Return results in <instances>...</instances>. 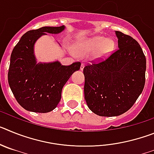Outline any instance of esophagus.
Segmentation results:
<instances>
[{
	"label": "esophagus",
	"instance_id": "obj_1",
	"mask_svg": "<svg viewBox=\"0 0 154 154\" xmlns=\"http://www.w3.org/2000/svg\"><path fill=\"white\" fill-rule=\"evenodd\" d=\"M83 69H84V63H82L81 66H80V69H81V70H82Z\"/></svg>",
	"mask_w": 154,
	"mask_h": 154
}]
</instances>
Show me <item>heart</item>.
<instances>
[{
  "instance_id": "b5f03b06",
  "label": "heart",
  "mask_w": 154,
  "mask_h": 154,
  "mask_svg": "<svg viewBox=\"0 0 154 154\" xmlns=\"http://www.w3.org/2000/svg\"><path fill=\"white\" fill-rule=\"evenodd\" d=\"M114 48L112 40L107 39L103 36H94L82 42L78 47L80 55H87L94 51L93 56L96 59L106 58Z\"/></svg>"
}]
</instances>
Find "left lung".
<instances>
[{"label": "left lung", "instance_id": "8db88e82", "mask_svg": "<svg viewBox=\"0 0 154 154\" xmlns=\"http://www.w3.org/2000/svg\"><path fill=\"white\" fill-rule=\"evenodd\" d=\"M118 48L106 59L83 69L84 94L89 109L100 116H116L130 109L145 85L146 57L138 42L116 31Z\"/></svg>", "mask_w": 154, "mask_h": 154}]
</instances>
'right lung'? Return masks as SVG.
Wrapping results in <instances>:
<instances>
[{
	"instance_id": "add662e5",
	"label": "right lung",
	"mask_w": 154,
	"mask_h": 154,
	"mask_svg": "<svg viewBox=\"0 0 154 154\" xmlns=\"http://www.w3.org/2000/svg\"><path fill=\"white\" fill-rule=\"evenodd\" d=\"M65 26L42 27L24 34L14 48L8 78L17 103L24 109L35 112L52 111L60 102L62 90L81 63L62 65L59 62L37 63L34 45L46 33L58 34Z\"/></svg>"
}]
</instances>
